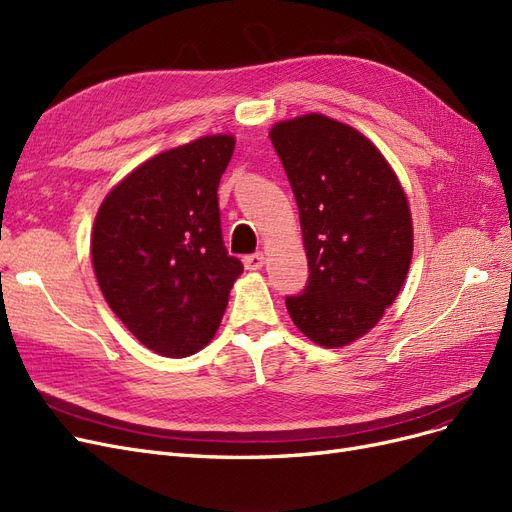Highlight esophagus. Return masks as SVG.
I'll list each match as a JSON object with an SVG mask.
<instances>
[{
	"label": "esophagus",
	"instance_id": "34e87169",
	"mask_svg": "<svg viewBox=\"0 0 512 512\" xmlns=\"http://www.w3.org/2000/svg\"><path fill=\"white\" fill-rule=\"evenodd\" d=\"M263 263H266V257H263V253H253V255H246L244 257V268L246 270H261Z\"/></svg>",
	"mask_w": 512,
	"mask_h": 512
}]
</instances>
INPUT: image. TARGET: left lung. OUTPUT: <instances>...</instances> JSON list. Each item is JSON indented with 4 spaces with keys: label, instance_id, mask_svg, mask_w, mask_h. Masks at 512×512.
I'll return each mask as SVG.
<instances>
[{
    "label": "left lung",
    "instance_id": "8db88e82",
    "mask_svg": "<svg viewBox=\"0 0 512 512\" xmlns=\"http://www.w3.org/2000/svg\"><path fill=\"white\" fill-rule=\"evenodd\" d=\"M270 140L300 210L308 283L287 310L327 349L368 334L398 298L412 259L404 189L381 151L323 114L276 123Z\"/></svg>",
    "mask_w": 512,
    "mask_h": 512
}]
</instances>
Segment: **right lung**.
Masks as SVG:
<instances>
[{"label":"right lung","mask_w":512,"mask_h":512,"mask_svg":"<svg viewBox=\"0 0 512 512\" xmlns=\"http://www.w3.org/2000/svg\"><path fill=\"white\" fill-rule=\"evenodd\" d=\"M234 136H204L144 161L95 217L97 283L125 327L163 357H189L217 334L242 261L227 255L217 189Z\"/></svg>","instance_id":"1"}]
</instances>
